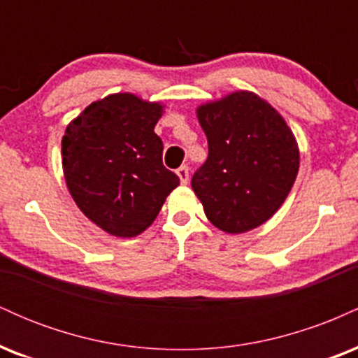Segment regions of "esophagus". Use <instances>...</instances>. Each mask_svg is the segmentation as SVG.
<instances>
[{"label":"esophagus","instance_id":"34e87169","mask_svg":"<svg viewBox=\"0 0 358 358\" xmlns=\"http://www.w3.org/2000/svg\"><path fill=\"white\" fill-rule=\"evenodd\" d=\"M176 175H178L180 182H182V185H187L188 183V166H180L178 170H176Z\"/></svg>","mask_w":358,"mask_h":358}]
</instances>
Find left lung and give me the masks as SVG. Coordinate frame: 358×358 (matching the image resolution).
<instances>
[{"mask_svg": "<svg viewBox=\"0 0 358 358\" xmlns=\"http://www.w3.org/2000/svg\"><path fill=\"white\" fill-rule=\"evenodd\" d=\"M208 158L192 178L207 219L242 234L269 220L285 203L299 168L293 131L269 102L237 90L196 109Z\"/></svg>", "mask_w": 358, "mask_h": 358, "instance_id": "left-lung-1", "label": "left lung"}]
</instances>
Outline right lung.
I'll list each match as a JSON object with an SVG mask.
<instances>
[{
	"label": "right lung",
	"instance_id": "add662e5",
	"mask_svg": "<svg viewBox=\"0 0 358 358\" xmlns=\"http://www.w3.org/2000/svg\"><path fill=\"white\" fill-rule=\"evenodd\" d=\"M163 108L129 92L110 94L69 122L62 138V168L73 202L110 236L145 232L180 185L163 166V141L155 133Z\"/></svg>",
	"mask_w": 358,
	"mask_h": 358
}]
</instances>
